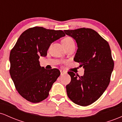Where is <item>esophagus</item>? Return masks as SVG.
Listing matches in <instances>:
<instances>
[{
  "mask_svg": "<svg viewBox=\"0 0 122 122\" xmlns=\"http://www.w3.org/2000/svg\"><path fill=\"white\" fill-rule=\"evenodd\" d=\"M60 72H61V75H65V74L66 73V72H65V71H62V70H61V71H60Z\"/></svg>",
  "mask_w": 122,
  "mask_h": 122,
  "instance_id": "esophagus-1",
  "label": "esophagus"
}]
</instances>
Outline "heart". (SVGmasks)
Instances as JSON below:
<instances>
[{
	"label": "heart",
	"instance_id": "obj_1",
	"mask_svg": "<svg viewBox=\"0 0 122 122\" xmlns=\"http://www.w3.org/2000/svg\"><path fill=\"white\" fill-rule=\"evenodd\" d=\"M62 45L64 46H66L72 44V43H74V41L71 37H65L62 41Z\"/></svg>",
	"mask_w": 122,
	"mask_h": 122
}]
</instances>
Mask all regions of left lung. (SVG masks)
Returning a JSON list of instances; mask_svg holds the SVG:
<instances>
[{
    "label": "left lung",
    "instance_id": "1",
    "mask_svg": "<svg viewBox=\"0 0 122 122\" xmlns=\"http://www.w3.org/2000/svg\"><path fill=\"white\" fill-rule=\"evenodd\" d=\"M64 31L76 41L78 49L74 61L84 69L82 76L68 72L71 81L66 86L67 95L75 104L89 106L103 95L110 84L114 66L110 45L93 29L80 28Z\"/></svg>",
    "mask_w": 122,
    "mask_h": 122
}]
</instances>
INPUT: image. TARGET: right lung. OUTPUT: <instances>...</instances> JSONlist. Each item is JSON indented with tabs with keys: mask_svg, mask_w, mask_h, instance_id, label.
Listing matches in <instances>:
<instances>
[{
	"mask_svg": "<svg viewBox=\"0 0 122 122\" xmlns=\"http://www.w3.org/2000/svg\"><path fill=\"white\" fill-rule=\"evenodd\" d=\"M65 36L62 30L30 28L20 35L11 50V77L18 93L27 101L39 103L49 96L60 71L41 67L39 58L46 56L51 43Z\"/></svg>",
	"mask_w": 122,
	"mask_h": 122,
	"instance_id": "add662e5",
	"label": "right lung"
}]
</instances>
